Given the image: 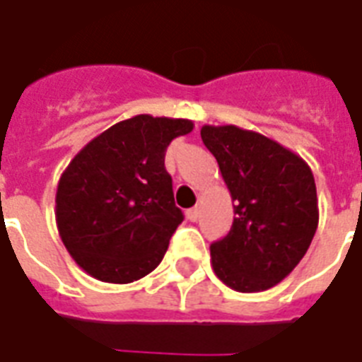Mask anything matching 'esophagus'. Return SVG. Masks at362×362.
Segmentation results:
<instances>
[{
	"instance_id": "34e87169",
	"label": "esophagus",
	"mask_w": 362,
	"mask_h": 362,
	"mask_svg": "<svg viewBox=\"0 0 362 362\" xmlns=\"http://www.w3.org/2000/svg\"><path fill=\"white\" fill-rule=\"evenodd\" d=\"M186 215H188V219L192 221V223H196V221L199 219V207H192V209L186 211Z\"/></svg>"
}]
</instances>
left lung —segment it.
I'll list each match as a JSON object with an SVG mask.
<instances>
[{
    "mask_svg": "<svg viewBox=\"0 0 362 362\" xmlns=\"http://www.w3.org/2000/svg\"><path fill=\"white\" fill-rule=\"evenodd\" d=\"M202 139L219 163L235 221L211 244L213 272L240 293L267 291L287 277L318 227L310 166L269 137L236 126H204Z\"/></svg>",
    "mask_w": 362,
    "mask_h": 362,
    "instance_id": "1",
    "label": "left lung"
}]
</instances>
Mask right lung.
<instances>
[{
	"label": "right lung",
	"mask_w": 362,
	"mask_h": 362,
	"mask_svg": "<svg viewBox=\"0 0 362 362\" xmlns=\"http://www.w3.org/2000/svg\"><path fill=\"white\" fill-rule=\"evenodd\" d=\"M189 119L139 114L83 147L56 194V223L71 258L106 283H132L160 264L184 215L165 153Z\"/></svg>",
	"instance_id": "right-lung-1"
}]
</instances>
